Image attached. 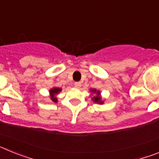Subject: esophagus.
Masks as SVG:
<instances>
[{
	"mask_svg": "<svg viewBox=\"0 0 159 159\" xmlns=\"http://www.w3.org/2000/svg\"><path fill=\"white\" fill-rule=\"evenodd\" d=\"M75 87L77 88H80L81 87V83L80 82H75Z\"/></svg>",
	"mask_w": 159,
	"mask_h": 159,
	"instance_id": "obj_1",
	"label": "esophagus"
}]
</instances>
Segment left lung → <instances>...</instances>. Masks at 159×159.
I'll return each instance as SVG.
<instances>
[{
  "mask_svg": "<svg viewBox=\"0 0 159 159\" xmlns=\"http://www.w3.org/2000/svg\"><path fill=\"white\" fill-rule=\"evenodd\" d=\"M92 92H93L94 93H96L97 95H95V96H94L93 98H92V99L94 100V102H99V103H102V102L101 101V97L99 96V94H100V92H97L96 90L94 89V90H92Z\"/></svg>",
  "mask_w": 159,
  "mask_h": 159,
  "instance_id": "1",
  "label": "left lung"
}]
</instances>
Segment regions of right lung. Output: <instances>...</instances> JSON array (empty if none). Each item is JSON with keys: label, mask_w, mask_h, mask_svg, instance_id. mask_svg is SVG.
Listing matches in <instances>:
<instances>
[{"label": "right lung", "mask_w": 159, "mask_h": 159, "mask_svg": "<svg viewBox=\"0 0 159 159\" xmlns=\"http://www.w3.org/2000/svg\"><path fill=\"white\" fill-rule=\"evenodd\" d=\"M61 91L60 88H53V89L50 90V94H51V100L53 101V102H57V98L55 96V95H57V93Z\"/></svg>", "instance_id": "add662e5"}]
</instances>
